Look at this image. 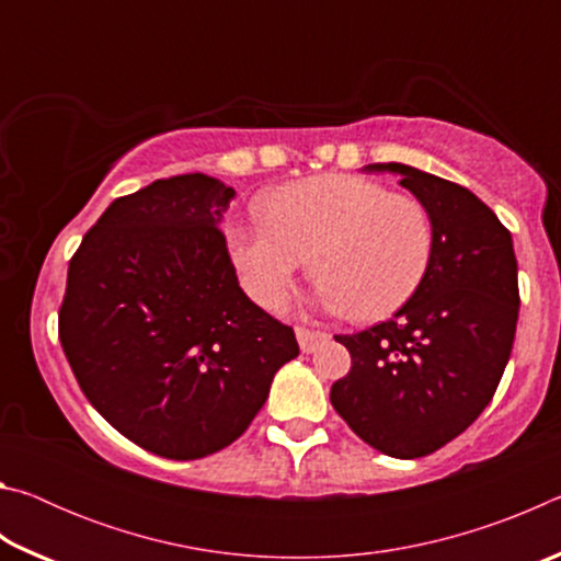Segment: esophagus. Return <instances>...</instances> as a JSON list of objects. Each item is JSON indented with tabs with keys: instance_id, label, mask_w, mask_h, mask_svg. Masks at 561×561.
Here are the masks:
<instances>
[{
	"instance_id": "34e87169",
	"label": "esophagus",
	"mask_w": 561,
	"mask_h": 561,
	"mask_svg": "<svg viewBox=\"0 0 561 561\" xmlns=\"http://www.w3.org/2000/svg\"><path fill=\"white\" fill-rule=\"evenodd\" d=\"M329 334H324V331H314V329H304L299 327L297 329V341H299V348L304 351V354H311L321 341H327Z\"/></svg>"
}]
</instances>
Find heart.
<instances>
[{
    "instance_id": "b5f03b06",
    "label": "heart",
    "mask_w": 561,
    "mask_h": 561,
    "mask_svg": "<svg viewBox=\"0 0 561 561\" xmlns=\"http://www.w3.org/2000/svg\"><path fill=\"white\" fill-rule=\"evenodd\" d=\"M433 247L431 213L417 197L348 173L277 187L264 197L262 220L227 227L232 267L260 307H279L314 257L321 307L364 321L415 297Z\"/></svg>"
}]
</instances>
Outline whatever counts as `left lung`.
<instances>
[{
	"label": "left lung",
	"mask_w": 561,
	"mask_h": 561,
	"mask_svg": "<svg viewBox=\"0 0 561 561\" xmlns=\"http://www.w3.org/2000/svg\"><path fill=\"white\" fill-rule=\"evenodd\" d=\"M364 170L401 178L428 207L435 247L423 287L393 319L336 336L351 371L331 386V405L371 448L413 460L458 438L497 391L519 314L515 247L468 187L403 163Z\"/></svg>",
	"instance_id": "8db88e82"
}]
</instances>
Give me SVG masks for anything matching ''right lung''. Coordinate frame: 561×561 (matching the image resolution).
Returning <instances> with one entry per match:
<instances>
[{"instance_id":"obj_1","label":"right lung","mask_w":561,"mask_h":561,"mask_svg":"<svg viewBox=\"0 0 561 561\" xmlns=\"http://www.w3.org/2000/svg\"><path fill=\"white\" fill-rule=\"evenodd\" d=\"M234 190L205 173L118 197L69 262L59 339L91 405L140 448L197 460L247 431L289 327L237 282L220 232Z\"/></svg>"}]
</instances>
